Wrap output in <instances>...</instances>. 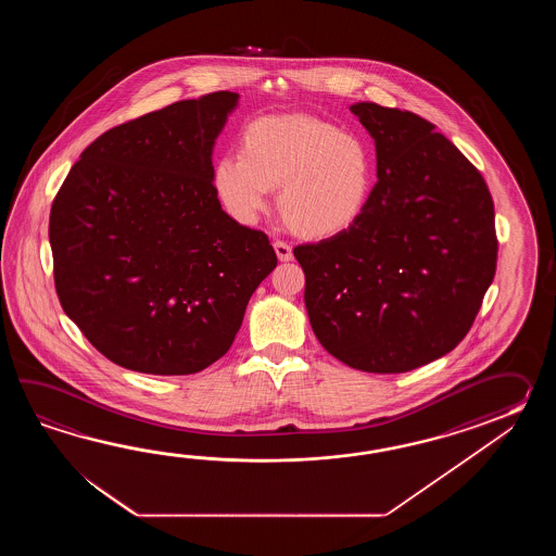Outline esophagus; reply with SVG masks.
<instances>
[{
  "mask_svg": "<svg viewBox=\"0 0 556 556\" xmlns=\"http://www.w3.org/2000/svg\"><path fill=\"white\" fill-rule=\"evenodd\" d=\"M274 250H276V256H278V261L280 262H290L294 258L292 247L286 244L282 240H276V242H274Z\"/></svg>",
  "mask_w": 556,
  "mask_h": 556,
  "instance_id": "obj_1",
  "label": "esophagus"
}]
</instances>
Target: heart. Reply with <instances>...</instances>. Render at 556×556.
<instances>
[{"mask_svg": "<svg viewBox=\"0 0 556 556\" xmlns=\"http://www.w3.org/2000/svg\"><path fill=\"white\" fill-rule=\"evenodd\" d=\"M376 170L366 142L324 118L283 113L254 118L240 154L213 166L216 199L240 225H254L278 187V211L300 237L331 238L366 213Z\"/></svg>", "mask_w": 556, "mask_h": 556, "instance_id": "heart-1", "label": "heart"}]
</instances>
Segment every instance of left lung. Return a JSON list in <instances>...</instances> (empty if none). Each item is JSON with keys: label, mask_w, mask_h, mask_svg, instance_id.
I'll return each mask as SVG.
<instances>
[{"label": "left lung", "mask_w": 556, "mask_h": 556, "mask_svg": "<svg viewBox=\"0 0 556 556\" xmlns=\"http://www.w3.org/2000/svg\"><path fill=\"white\" fill-rule=\"evenodd\" d=\"M376 142L378 182L350 230L295 247L307 318L328 354L403 374L462 342L493 282L495 208L481 173L426 118L350 106Z\"/></svg>", "instance_id": "left-lung-1"}]
</instances>
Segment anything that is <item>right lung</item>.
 Segmentation results:
<instances>
[{"instance_id":"right-lung-1","label":"right lung","mask_w":556,"mask_h":556,"mask_svg":"<svg viewBox=\"0 0 556 556\" xmlns=\"http://www.w3.org/2000/svg\"><path fill=\"white\" fill-rule=\"evenodd\" d=\"M238 99L202 94L106 130L53 201L61 306L117 366L153 376L211 366L278 264L268 237L214 194V144Z\"/></svg>"}]
</instances>
